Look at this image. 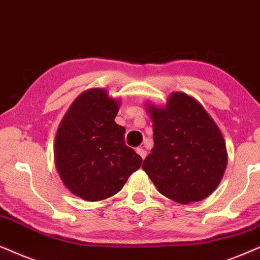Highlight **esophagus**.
Here are the masks:
<instances>
[{"label": "esophagus", "instance_id": "esophagus-1", "mask_svg": "<svg viewBox=\"0 0 260 260\" xmlns=\"http://www.w3.org/2000/svg\"><path fill=\"white\" fill-rule=\"evenodd\" d=\"M137 153H138V154H139V155H140V157H141V158H143V159H145V158H146V155H147V152H146V151H145L143 147H139V148H137Z\"/></svg>", "mask_w": 260, "mask_h": 260}]
</instances>
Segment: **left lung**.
<instances>
[{
  "mask_svg": "<svg viewBox=\"0 0 260 260\" xmlns=\"http://www.w3.org/2000/svg\"><path fill=\"white\" fill-rule=\"evenodd\" d=\"M146 107L154 146L143 170L158 191L175 202L205 200L220 184L227 168L220 128L205 107L185 92H172L165 106Z\"/></svg>",
  "mask_w": 260,
  "mask_h": 260,
  "instance_id": "8db88e82",
  "label": "left lung"
}]
</instances>
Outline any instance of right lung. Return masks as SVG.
Returning <instances> with one entry per match:
<instances>
[{"label":"right lung","instance_id":"right-lung-1","mask_svg":"<svg viewBox=\"0 0 260 260\" xmlns=\"http://www.w3.org/2000/svg\"><path fill=\"white\" fill-rule=\"evenodd\" d=\"M120 100L103 88L83 91L60 121L54 140L58 175L75 196L96 202L120 191L143 159L124 144L115 119Z\"/></svg>","mask_w":260,"mask_h":260}]
</instances>
